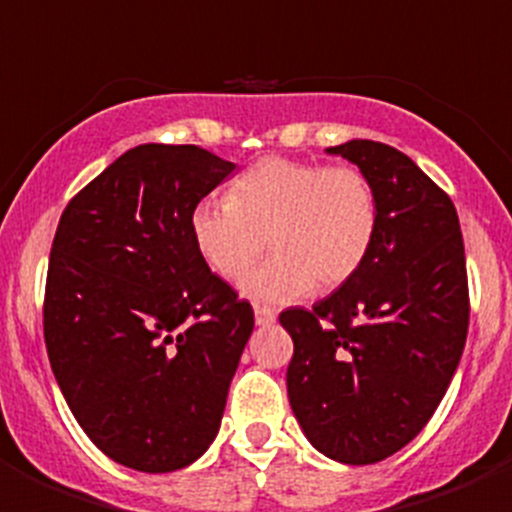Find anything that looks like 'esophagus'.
<instances>
[{
	"label": "esophagus",
	"instance_id": "esophagus-1",
	"mask_svg": "<svg viewBox=\"0 0 512 512\" xmlns=\"http://www.w3.org/2000/svg\"><path fill=\"white\" fill-rule=\"evenodd\" d=\"M274 320H277L274 310H269V307H256V325H271Z\"/></svg>",
	"mask_w": 512,
	"mask_h": 512
}]
</instances>
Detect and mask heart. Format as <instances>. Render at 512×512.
<instances>
[{"mask_svg": "<svg viewBox=\"0 0 512 512\" xmlns=\"http://www.w3.org/2000/svg\"><path fill=\"white\" fill-rule=\"evenodd\" d=\"M192 241L217 277H243L266 248L269 261L241 282L261 305H284L354 279L379 233V197L356 166L264 158L189 215Z\"/></svg>", "mask_w": 512, "mask_h": 512, "instance_id": "1", "label": "heart"}]
</instances>
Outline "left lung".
<instances>
[{
  "mask_svg": "<svg viewBox=\"0 0 512 512\" xmlns=\"http://www.w3.org/2000/svg\"><path fill=\"white\" fill-rule=\"evenodd\" d=\"M328 153L372 179L379 233L354 279L279 315L295 341L287 392L315 449L374 464L408 446L449 390L469 328L467 259L454 202L413 158L377 140Z\"/></svg>",
  "mask_w": 512,
  "mask_h": 512,
  "instance_id": "8db88e82",
  "label": "left lung"
}]
</instances>
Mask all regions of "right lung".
Listing matches in <instances>:
<instances>
[{
  "label": "right lung",
  "instance_id": "1",
  "mask_svg": "<svg viewBox=\"0 0 512 512\" xmlns=\"http://www.w3.org/2000/svg\"><path fill=\"white\" fill-rule=\"evenodd\" d=\"M233 169L200 146L146 143L58 220L45 348L74 418L122 467L182 469L220 428L253 310L205 264L189 215Z\"/></svg>",
  "mask_w": 512,
  "mask_h": 512
}]
</instances>
